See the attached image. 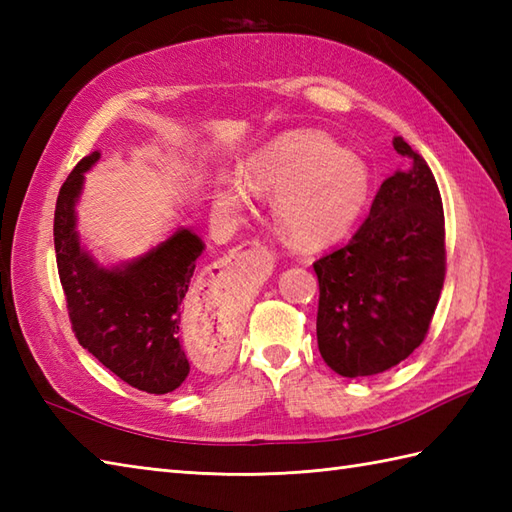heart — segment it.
Listing matches in <instances>:
<instances>
[{"instance_id":"obj_1","label":"heart","mask_w":512,"mask_h":512,"mask_svg":"<svg viewBox=\"0 0 512 512\" xmlns=\"http://www.w3.org/2000/svg\"><path fill=\"white\" fill-rule=\"evenodd\" d=\"M372 178L361 158L321 132H292L250 156L242 178L224 176L217 204L242 211L253 193L275 191L273 213L281 231L306 248L339 242L361 217Z\"/></svg>"}]
</instances>
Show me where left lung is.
<instances>
[{
  "mask_svg": "<svg viewBox=\"0 0 512 512\" xmlns=\"http://www.w3.org/2000/svg\"><path fill=\"white\" fill-rule=\"evenodd\" d=\"M394 149L409 167L380 184L350 242L314 262L319 352L345 378L383 374L416 350L447 270L436 178L400 136Z\"/></svg>",
  "mask_w": 512,
  "mask_h": 512,
  "instance_id": "left-lung-1",
  "label": "left lung"
}]
</instances>
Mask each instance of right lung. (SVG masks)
<instances>
[{
	"label": "right lung",
	"mask_w": 512,
	"mask_h": 512,
	"mask_svg": "<svg viewBox=\"0 0 512 512\" xmlns=\"http://www.w3.org/2000/svg\"><path fill=\"white\" fill-rule=\"evenodd\" d=\"M101 154L85 156L63 182L54 209V250L72 330L92 356L147 394H169L189 376L180 345V314L204 242L178 228L136 259L103 266L76 231L85 171Z\"/></svg>",
	"instance_id": "add662e5"
}]
</instances>
